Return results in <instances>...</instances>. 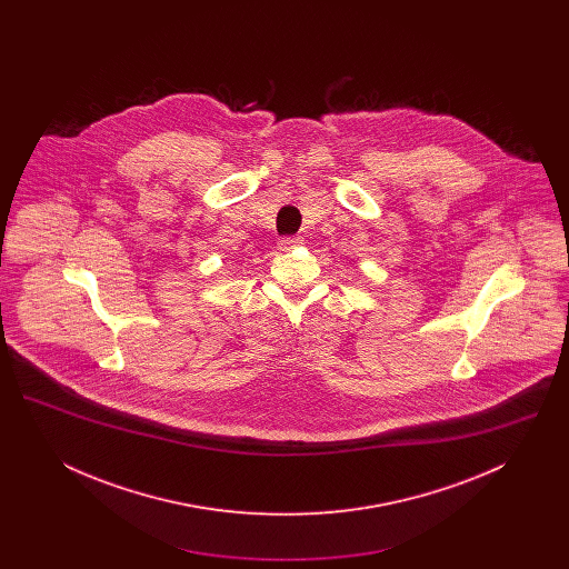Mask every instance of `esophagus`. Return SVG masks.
Listing matches in <instances>:
<instances>
[{
  "label": "esophagus",
  "instance_id": "34e87169",
  "mask_svg": "<svg viewBox=\"0 0 569 569\" xmlns=\"http://www.w3.org/2000/svg\"><path fill=\"white\" fill-rule=\"evenodd\" d=\"M298 244H300L298 237H286V239L279 241V249H281V251H290V249H295Z\"/></svg>",
  "mask_w": 569,
  "mask_h": 569
}]
</instances>
